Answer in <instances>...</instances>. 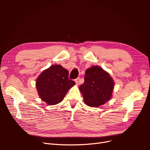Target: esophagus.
Here are the masks:
<instances>
[{"label":"esophagus","mask_w":150,"mask_h":150,"mask_svg":"<svg viewBox=\"0 0 150 150\" xmlns=\"http://www.w3.org/2000/svg\"><path fill=\"white\" fill-rule=\"evenodd\" d=\"M79 80H80L79 78H77V79H75V82H76V84H79Z\"/></svg>","instance_id":"esophagus-1"}]
</instances>
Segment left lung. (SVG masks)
<instances>
[{
	"mask_svg": "<svg viewBox=\"0 0 150 150\" xmlns=\"http://www.w3.org/2000/svg\"><path fill=\"white\" fill-rule=\"evenodd\" d=\"M114 81L108 72L98 66H93L86 71L84 83L80 85L86 104L98 107L111 98Z\"/></svg>",
	"mask_w": 150,
	"mask_h": 150,
	"instance_id": "obj_1",
	"label": "left lung"
}]
</instances>
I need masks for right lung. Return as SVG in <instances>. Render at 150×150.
Instances as JSON below:
<instances>
[{
    "mask_svg": "<svg viewBox=\"0 0 150 150\" xmlns=\"http://www.w3.org/2000/svg\"><path fill=\"white\" fill-rule=\"evenodd\" d=\"M68 77L69 72L61 65H53L44 70L36 81L40 99L49 105L61 102L68 90L75 84Z\"/></svg>",
    "mask_w": 150,
    "mask_h": 150,
    "instance_id": "right-lung-1",
    "label": "right lung"
}]
</instances>
